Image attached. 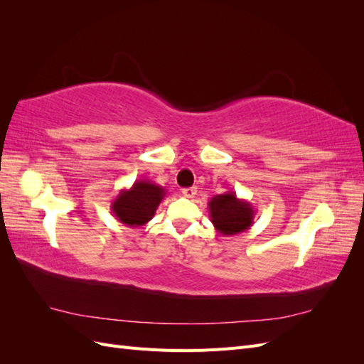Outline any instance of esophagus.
<instances>
[{
    "label": "esophagus",
    "mask_w": 364,
    "mask_h": 364,
    "mask_svg": "<svg viewBox=\"0 0 364 364\" xmlns=\"http://www.w3.org/2000/svg\"><path fill=\"white\" fill-rule=\"evenodd\" d=\"M182 194L185 197H188V199H193V197H196V194H197V188H196V186H190V188H183Z\"/></svg>",
    "instance_id": "obj_1"
}]
</instances>
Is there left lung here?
<instances>
[{
    "mask_svg": "<svg viewBox=\"0 0 364 364\" xmlns=\"http://www.w3.org/2000/svg\"><path fill=\"white\" fill-rule=\"evenodd\" d=\"M208 208L215 230L226 237L245 232L255 218V209L250 202L238 199L234 191L214 196L208 202Z\"/></svg>",
    "mask_w": 364,
    "mask_h": 364,
    "instance_id": "8db88e82",
    "label": "left lung"
}]
</instances>
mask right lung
Masks as SVG:
<instances>
[{"mask_svg": "<svg viewBox=\"0 0 364 364\" xmlns=\"http://www.w3.org/2000/svg\"><path fill=\"white\" fill-rule=\"evenodd\" d=\"M167 190H164L161 185L147 179H139L135 181L130 188L118 193L111 203V209L119 223L139 228L153 218Z\"/></svg>", "mask_w": 364, "mask_h": 364, "instance_id": "1", "label": "right lung"}]
</instances>
